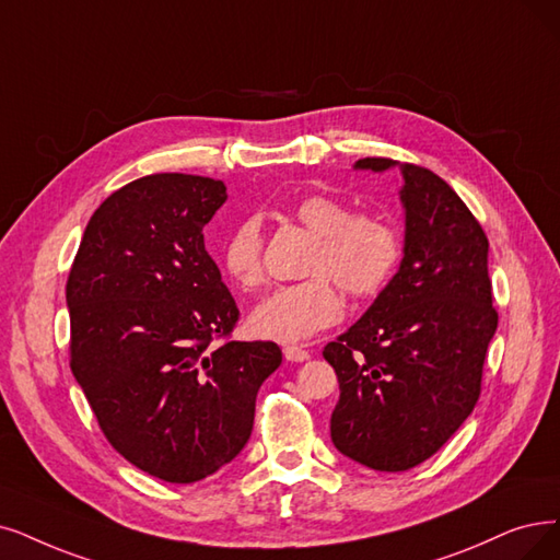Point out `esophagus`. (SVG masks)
<instances>
[{"mask_svg":"<svg viewBox=\"0 0 560 560\" xmlns=\"http://www.w3.org/2000/svg\"><path fill=\"white\" fill-rule=\"evenodd\" d=\"M282 351H284L287 361H292V363H303V361H307V358H310V349L299 347V345H287Z\"/></svg>","mask_w":560,"mask_h":560,"instance_id":"34e87169","label":"esophagus"}]
</instances>
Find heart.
Returning a JSON list of instances; mask_svg holds the SVG:
<instances>
[{"label": "heart", "mask_w": 560, "mask_h": 560, "mask_svg": "<svg viewBox=\"0 0 560 560\" xmlns=\"http://www.w3.org/2000/svg\"><path fill=\"white\" fill-rule=\"evenodd\" d=\"M292 215L315 234L305 273L257 305L250 326L268 340L299 342L342 317L338 287L353 299L374 296L401 255L397 230L382 215L353 213L342 199L312 192L292 205ZM220 264L245 292L257 289L264 273V236L257 218H243L220 243Z\"/></svg>", "instance_id": "obj_1"}]
</instances>
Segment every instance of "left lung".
Wrapping results in <instances>:
<instances>
[{"label": "left lung", "mask_w": 560, "mask_h": 560, "mask_svg": "<svg viewBox=\"0 0 560 560\" xmlns=\"http://www.w3.org/2000/svg\"><path fill=\"white\" fill-rule=\"evenodd\" d=\"M395 165L361 159L355 170ZM399 167L407 209L399 271L365 315L324 347L340 382L330 416L335 448L390 474L430 459L474 411L499 326L480 222L441 176Z\"/></svg>", "instance_id": "left-lung-1"}]
</instances>
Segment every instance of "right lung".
Masks as SVG:
<instances>
[{"instance_id": "1", "label": "right lung", "mask_w": 560, "mask_h": 560, "mask_svg": "<svg viewBox=\"0 0 560 560\" xmlns=\"http://www.w3.org/2000/svg\"><path fill=\"white\" fill-rule=\"evenodd\" d=\"M225 199L209 176L136 178L94 211L66 282L71 370L98 428L176 485L243 451L257 390L282 363L276 342L232 340L238 307L202 234Z\"/></svg>"}]
</instances>
